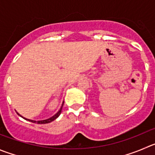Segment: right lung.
<instances>
[{
  "label": "right lung",
  "instance_id": "right-lung-1",
  "mask_svg": "<svg viewBox=\"0 0 155 155\" xmlns=\"http://www.w3.org/2000/svg\"><path fill=\"white\" fill-rule=\"evenodd\" d=\"M63 104H64V102H63ZM63 104H62V105H61V108H60V110H58V113H55V114H54V116H51V117L48 118V119H44V120H39V121H36V120H32V119H26V118L23 117V116H22L21 115H20V114H19V113H17V114L19 115V116H21V117L23 118V119H26V120H28V121H29V122H31V123H37V124H45V123H51V122H52V121H54V119H56L57 118H58V116H60V114H61V109H62V107H63Z\"/></svg>",
  "mask_w": 155,
  "mask_h": 155
}]
</instances>
